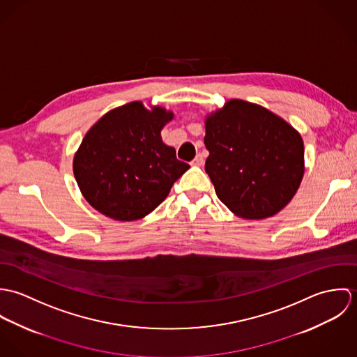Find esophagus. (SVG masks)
<instances>
[{
    "instance_id": "esophagus-1",
    "label": "esophagus",
    "mask_w": 357,
    "mask_h": 357,
    "mask_svg": "<svg viewBox=\"0 0 357 357\" xmlns=\"http://www.w3.org/2000/svg\"><path fill=\"white\" fill-rule=\"evenodd\" d=\"M191 165H192V166H202V165H204V156H202L201 153H198V155L194 158V160L191 162Z\"/></svg>"
}]
</instances>
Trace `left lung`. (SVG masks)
<instances>
[{
  "instance_id": "left-lung-1",
  "label": "left lung",
  "mask_w": 357,
  "mask_h": 357,
  "mask_svg": "<svg viewBox=\"0 0 357 357\" xmlns=\"http://www.w3.org/2000/svg\"><path fill=\"white\" fill-rule=\"evenodd\" d=\"M204 170L235 215H275L296 195L305 172L301 135L255 102L231 99L204 119Z\"/></svg>"
}]
</instances>
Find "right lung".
Here are the masks:
<instances>
[{
	"label": "right lung",
	"mask_w": 357,
	"mask_h": 357,
	"mask_svg": "<svg viewBox=\"0 0 357 357\" xmlns=\"http://www.w3.org/2000/svg\"><path fill=\"white\" fill-rule=\"evenodd\" d=\"M174 114L143 102L116 107L88 130L73 160L84 198L104 215L135 221L162 204L190 169L160 130Z\"/></svg>",
	"instance_id": "1"
}]
</instances>
